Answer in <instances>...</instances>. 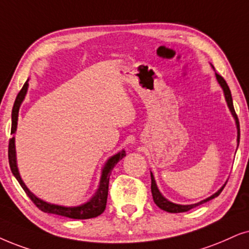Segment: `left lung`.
Here are the masks:
<instances>
[{
    "mask_svg": "<svg viewBox=\"0 0 249 249\" xmlns=\"http://www.w3.org/2000/svg\"><path fill=\"white\" fill-rule=\"evenodd\" d=\"M216 78H217V80H218L219 85H221V86H222L223 90H224L225 100H226V102H228L229 108H230V110H231L232 115H233V117L235 119V124H237V130H238V139L237 140H238V146H239V140H240V126H239L238 116H237V114H235V111H234V107H233V101H232L231 90H230L228 84H226V81L224 80V78H223L221 74L216 73ZM150 177H152V186H150V188H152V194H153L154 202L156 203V206L159 207V208H161L162 210H164V212H168V213H185V212H188V210L195 208V207H197V206H199V204H202L204 202H208V201L213 199V197L218 196V195L221 194V192L223 191V188L225 187V185H224V186H223L218 192H216L215 194L212 195V196L208 197V199L201 201V202H199V203L187 204V206H181V204L172 203V202H170V201L166 200L165 197L161 194V192L159 191V188H157V185H156L155 179H154V176H153L152 172H150Z\"/></svg>",
    "mask_w": 249,
    "mask_h": 249,
    "instance_id": "left-lung-1",
    "label": "left lung"
}]
</instances>
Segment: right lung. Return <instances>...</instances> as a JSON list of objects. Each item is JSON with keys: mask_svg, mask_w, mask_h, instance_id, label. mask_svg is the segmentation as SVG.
<instances>
[{"mask_svg": "<svg viewBox=\"0 0 249 249\" xmlns=\"http://www.w3.org/2000/svg\"><path fill=\"white\" fill-rule=\"evenodd\" d=\"M28 81V80H27ZM25 83L23 88L20 89V92L18 93L17 97H16L14 108H12V114H11V134H15L16 128H17V121H18V111H19V107L23 102L25 95H26L28 83ZM125 154L124 150H122L121 153L116 154L112 157H110L108 162L106 163L105 168L102 170V177L100 180V186L99 190L95 193V195L88 201L87 203L81 204L79 207H62V206H56V204H50L47 203L45 201L37 199V197L33 193H31L30 190L26 187V185L24 184L21 180L19 172L17 169V163H16V149H15V138H11L9 140V148H8V156H9V164H10V169L12 174L17 179L18 182L20 184V186L23 187L25 193L32 202L39 208L41 212L48 213H55V215L69 217V218L73 219H88V218H94L105 212L106 206H107V199H108V190H109V178L111 175L112 169L115 168V165L121 161L124 157Z\"/></svg>", "mask_w": 249, "mask_h": 249, "instance_id": "obj_1", "label": "right lung"}]
</instances>
